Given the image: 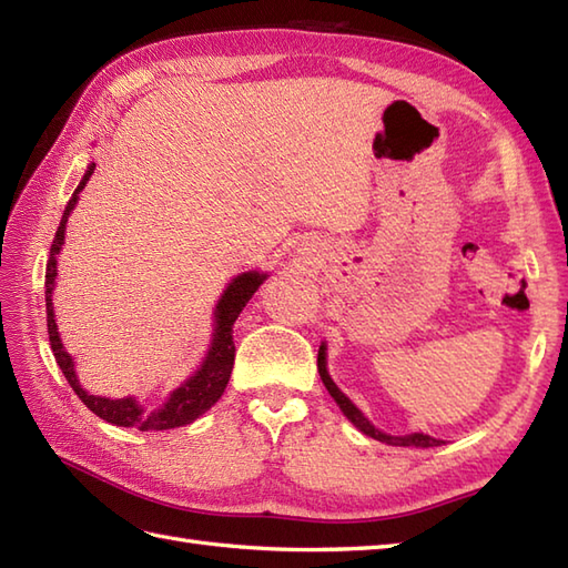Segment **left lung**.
I'll return each mask as SVG.
<instances>
[{"label":"left lung","mask_w":568,"mask_h":568,"mask_svg":"<svg viewBox=\"0 0 568 568\" xmlns=\"http://www.w3.org/2000/svg\"><path fill=\"white\" fill-rule=\"evenodd\" d=\"M317 371H320V376H322V383L327 385L329 395L334 397L336 405L342 407V413L348 419H352L361 432L368 434V437L378 439V442H385V444H393V446H439V439L429 437V434H405V437H390V434H383V432H378L376 427H373L371 422L364 415H361V409L352 400H348V397L339 388H336L334 381L329 378L327 361H324V346H320V354H317Z\"/></svg>","instance_id":"left-lung-1"}]
</instances>
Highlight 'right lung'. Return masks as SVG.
Here are the masks:
<instances>
[{
	"label": "right lung",
	"instance_id": "right-lung-1",
	"mask_svg": "<svg viewBox=\"0 0 568 568\" xmlns=\"http://www.w3.org/2000/svg\"><path fill=\"white\" fill-rule=\"evenodd\" d=\"M92 173H94V163L90 165V171L84 173L82 183L75 190V195H72L68 202L63 220H60V226L53 236L51 256H48V263H45V324H48V339H51L55 364L60 366V371H63L65 381L70 383V388L75 390L80 400L104 422H112V425H116V427H136L141 432H163V429L190 425L192 419H197L204 409H210L222 397L226 383H229V376H232L234 356H236L234 332H232L234 322L241 315V310L246 307L251 295L258 291V285L265 281V275L263 273H244L229 283V287L220 300V305H216V329H214V339H212V348H210L207 358H204V364L195 373V376L180 385L178 390H173L171 400H168L161 409L143 413V407L136 400H131V397L110 400V397H98V395L84 393L75 378L72 358L65 354L63 344H60V339H58L51 293H53V283H55V256H58L60 246H63L68 214L72 212V207H75L80 190L84 187V183H88Z\"/></svg>",
	"mask_w": 568,
	"mask_h": 568
}]
</instances>
